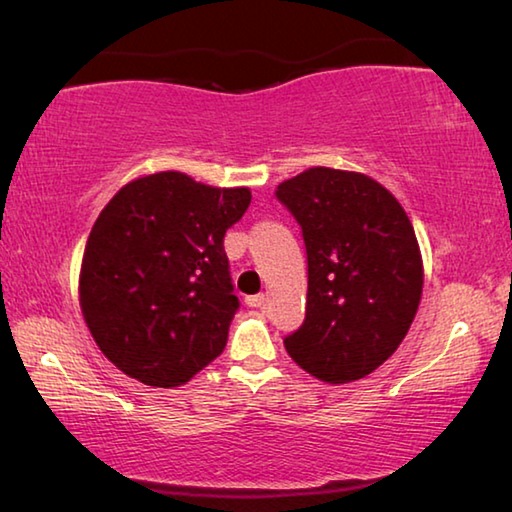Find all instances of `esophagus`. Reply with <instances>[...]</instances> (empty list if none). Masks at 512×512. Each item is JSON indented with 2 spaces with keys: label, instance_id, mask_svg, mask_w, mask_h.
<instances>
[{
  "label": "esophagus",
  "instance_id": "1",
  "mask_svg": "<svg viewBox=\"0 0 512 512\" xmlns=\"http://www.w3.org/2000/svg\"><path fill=\"white\" fill-rule=\"evenodd\" d=\"M264 300H266L264 293H257V296H248V298H246V305H248V307H262Z\"/></svg>",
  "mask_w": 512,
  "mask_h": 512
}]
</instances>
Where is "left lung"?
<instances>
[{
	"mask_svg": "<svg viewBox=\"0 0 512 512\" xmlns=\"http://www.w3.org/2000/svg\"><path fill=\"white\" fill-rule=\"evenodd\" d=\"M307 248L305 323L289 357L327 384L377 370L400 348L422 298V255L397 198L357 171L311 167L275 189Z\"/></svg>",
	"mask_w": 512,
	"mask_h": 512,
	"instance_id": "1",
	"label": "left lung"
}]
</instances>
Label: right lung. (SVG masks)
<instances>
[{"label":"right lung","mask_w":512,"mask_h":512,"mask_svg":"<svg viewBox=\"0 0 512 512\" xmlns=\"http://www.w3.org/2000/svg\"><path fill=\"white\" fill-rule=\"evenodd\" d=\"M248 187L160 171L119 189L85 244L79 302L99 350L146 386H183L228 343L239 309L223 237Z\"/></svg>","instance_id":"right-lung-1"}]
</instances>
